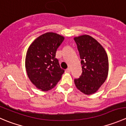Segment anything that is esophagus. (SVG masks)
<instances>
[{
	"label": "esophagus",
	"mask_w": 126,
	"mask_h": 126,
	"mask_svg": "<svg viewBox=\"0 0 126 126\" xmlns=\"http://www.w3.org/2000/svg\"><path fill=\"white\" fill-rule=\"evenodd\" d=\"M65 71L66 72V73H70V72H71V69H70V68H68V69H66Z\"/></svg>",
	"instance_id": "1"
}]
</instances>
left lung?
Instances as JSON below:
<instances>
[{"instance_id":"8db88e82","label":"left lung","mask_w":126,"mask_h":126,"mask_svg":"<svg viewBox=\"0 0 126 126\" xmlns=\"http://www.w3.org/2000/svg\"><path fill=\"white\" fill-rule=\"evenodd\" d=\"M81 59L82 73L74 79L77 89L85 95L95 93L107 79L108 58L104 48L89 35L74 38Z\"/></svg>"}]
</instances>
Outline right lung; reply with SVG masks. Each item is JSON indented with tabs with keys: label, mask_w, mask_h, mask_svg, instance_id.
Segmentation results:
<instances>
[{
	"label": "right lung",
	"mask_w": 126,
	"mask_h": 126,
	"mask_svg": "<svg viewBox=\"0 0 126 126\" xmlns=\"http://www.w3.org/2000/svg\"><path fill=\"white\" fill-rule=\"evenodd\" d=\"M64 39L58 34L47 32L35 39L27 51L25 66L28 76L42 91L54 87L64 72L55 57Z\"/></svg>",
	"instance_id": "obj_1"
}]
</instances>
